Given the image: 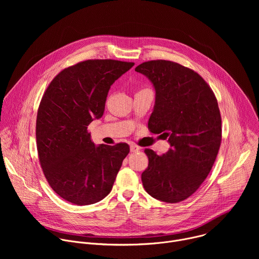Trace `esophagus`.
Here are the masks:
<instances>
[{"instance_id":"esophagus-1","label":"esophagus","mask_w":259,"mask_h":259,"mask_svg":"<svg viewBox=\"0 0 259 259\" xmlns=\"http://www.w3.org/2000/svg\"><path fill=\"white\" fill-rule=\"evenodd\" d=\"M130 151H131L132 153L139 152V151H140V147H139V146H137V145H135V144H132V145L130 146Z\"/></svg>"}]
</instances>
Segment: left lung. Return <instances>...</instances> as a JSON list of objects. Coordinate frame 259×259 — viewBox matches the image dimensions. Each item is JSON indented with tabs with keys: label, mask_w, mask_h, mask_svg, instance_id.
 Here are the masks:
<instances>
[{
	"label": "left lung",
	"mask_w": 259,
	"mask_h": 259,
	"mask_svg": "<svg viewBox=\"0 0 259 259\" xmlns=\"http://www.w3.org/2000/svg\"><path fill=\"white\" fill-rule=\"evenodd\" d=\"M135 70L151 80L156 104L149 130L168 138L171 149H145L149 166L144 190L157 200L178 203L191 197L208 176L221 143V116L214 92L195 70L170 60L145 61Z\"/></svg>",
	"instance_id": "obj_1"
}]
</instances>
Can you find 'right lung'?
<instances>
[{"instance_id":"1","label":"right lung","mask_w":259,"mask_h":259,"mask_svg":"<svg viewBox=\"0 0 259 259\" xmlns=\"http://www.w3.org/2000/svg\"><path fill=\"white\" fill-rule=\"evenodd\" d=\"M134 62L88 59L62 69L51 81L36 115V150L51 189L79 206L101 201L113 189L125 142L94 145L87 128L102 117L108 90Z\"/></svg>"}]
</instances>
